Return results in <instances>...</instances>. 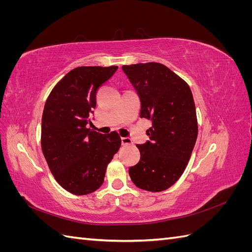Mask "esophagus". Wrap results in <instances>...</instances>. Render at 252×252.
I'll return each mask as SVG.
<instances>
[{"mask_svg":"<svg viewBox=\"0 0 252 252\" xmlns=\"http://www.w3.org/2000/svg\"><path fill=\"white\" fill-rule=\"evenodd\" d=\"M121 142H122V145H124V146H125V145H131L132 144L131 140L129 138H122Z\"/></svg>","mask_w":252,"mask_h":252,"instance_id":"1","label":"esophagus"}]
</instances>
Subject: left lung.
I'll return each instance as SVG.
<instances>
[{"instance_id":"8db88e82","label":"left lung","mask_w":252,"mask_h":252,"mask_svg":"<svg viewBox=\"0 0 252 252\" xmlns=\"http://www.w3.org/2000/svg\"><path fill=\"white\" fill-rule=\"evenodd\" d=\"M141 101V118L150 120L149 141L138 144L140 162L129 168L135 186L158 192L184 172L197 136L193 96L187 83L159 63L124 65Z\"/></svg>"}]
</instances>
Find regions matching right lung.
Masks as SVG:
<instances>
[{
  "instance_id": "right-lung-1",
  "label": "right lung",
  "mask_w": 252,
  "mask_h": 252,
  "mask_svg": "<svg viewBox=\"0 0 252 252\" xmlns=\"http://www.w3.org/2000/svg\"><path fill=\"white\" fill-rule=\"evenodd\" d=\"M117 66L77 67L50 93L42 117V151L49 169L67 191L84 195L103 184L106 167L121 146L116 131L102 134L87 128L96 91Z\"/></svg>"
}]
</instances>
